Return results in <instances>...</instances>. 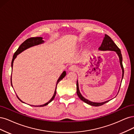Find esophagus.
Segmentation results:
<instances>
[{
  "mask_svg": "<svg viewBox=\"0 0 134 134\" xmlns=\"http://www.w3.org/2000/svg\"><path fill=\"white\" fill-rule=\"evenodd\" d=\"M69 70L71 71H76L77 70V67L76 66H72L69 68Z\"/></svg>",
  "mask_w": 134,
  "mask_h": 134,
  "instance_id": "34e87169",
  "label": "esophagus"
}]
</instances>
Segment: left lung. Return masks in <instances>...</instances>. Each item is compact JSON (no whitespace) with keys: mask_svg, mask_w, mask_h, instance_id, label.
Instances as JSON below:
<instances>
[{"mask_svg":"<svg viewBox=\"0 0 134 134\" xmlns=\"http://www.w3.org/2000/svg\"><path fill=\"white\" fill-rule=\"evenodd\" d=\"M99 49L100 50H103V51H114L116 52V53L118 54L119 59H120V65L121 67L122 70V80L123 79L124 77V67L122 65V54L121 53V51L119 49V47L116 46V44L112 40V39L108 36L107 34H105V37L104 39H103V42L102 43V44L101 47L99 48ZM122 82V81H121ZM77 95L79 97V98L81 99L82 101H83L85 103H87V104L93 106H101L103 104H105L106 102H109V101H107L105 102H94L90 101L88 100L87 99L85 98L84 97L82 96V94H81L79 88V83H78V81H77Z\"/></svg>","mask_w":134,"mask_h":134,"instance_id":"left-lung-1","label":"left lung"}]
</instances>
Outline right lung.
<instances>
[{
  "label": "right lung",
  "instance_id": "1",
  "mask_svg": "<svg viewBox=\"0 0 134 134\" xmlns=\"http://www.w3.org/2000/svg\"><path fill=\"white\" fill-rule=\"evenodd\" d=\"M43 38L42 37H31V38H29L28 39H27V40H25L23 43H21V44L19 47V48H18V49H17L16 51L14 53V55H13V59H12V68H13V62H14V60L15 59V58H16V55L19 54L20 53H21V52H23V51H24L25 49H26L28 48H29V47H31L32 46H36V45H38V44H41L42 43L44 42V41L42 40ZM66 73L65 71H64L62 73V75H61V76L59 77V79L57 81V84H56V87H55V91H54V94L53 97H52V98L51 99V100L48 102L46 103L44 105H40V106H37V107H42V106H46L48 104V103H49L52 101L53 99L55 97V96L56 94V88H57V84L60 81H61L64 77V76H66ZM10 81H11V85H12V77L10 78ZM17 97H18V98L19 99V100L23 102L22 101L20 100V99L19 98V97L17 96ZM24 103V102H23ZM32 106V105H31Z\"/></svg>",
  "mask_w": 134,
  "mask_h": 134
}]
</instances>
